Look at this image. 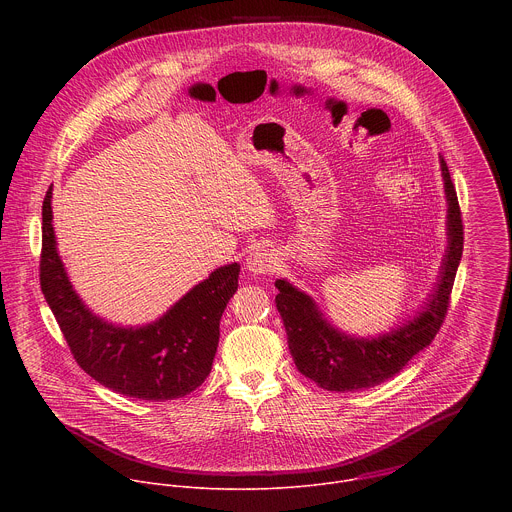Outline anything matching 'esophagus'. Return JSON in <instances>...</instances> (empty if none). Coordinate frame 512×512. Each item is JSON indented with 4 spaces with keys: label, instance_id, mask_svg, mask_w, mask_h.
Listing matches in <instances>:
<instances>
[{
    "label": "esophagus",
    "instance_id": "1",
    "mask_svg": "<svg viewBox=\"0 0 512 512\" xmlns=\"http://www.w3.org/2000/svg\"><path fill=\"white\" fill-rule=\"evenodd\" d=\"M278 268V254L270 248H256L246 258V270L254 276L272 274Z\"/></svg>",
    "mask_w": 512,
    "mask_h": 512
}]
</instances>
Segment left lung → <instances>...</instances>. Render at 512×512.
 Returning a JSON list of instances; mask_svg holds the SVG:
<instances>
[{
	"label": "left lung",
	"mask_w": 512,
	"mask_h": 512,
	"mask_svg": "<svg viewBox=\"0 0 512 512\" xmlns=\"http://www.w3.org/2000/svg\"><path fill=\"white\" fill-rule=\"evenodd\" d=\"M447 199V250L441 262L438 284L418 315L390 333L357 339L335 329L315 301L290 282L278 280L276 307L284 319L293 363L301 374L331 392H357L372 388L394 374L426 349L447 315L449 295L463 254V222L449 169L439 159Z\"/></svg>",
	"instance_id": "left-lung-1"
}]
</instances>
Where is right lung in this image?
Masks as SVG:
<instances>
[{
	"label": "right lung",
	"instance_id": "add662e5",
	"mask_svg": "<svg viewBox=\"0 0 512 512\" xmlns=\"http://www.w3.org/2000/svg\"><path fill=\"white\" fill-rule=\"evenodd\" d=\"M53 187L43 201L39 280L76 363L102 386L147 402L187 396L209 376L219 347L220 317L238 290L240 264L220 266L144 327H118L96 317L74 292L57 252Z\"/></svg>",
	"mask_w": 512,
	"mask_h": 512
}]
</instances>
